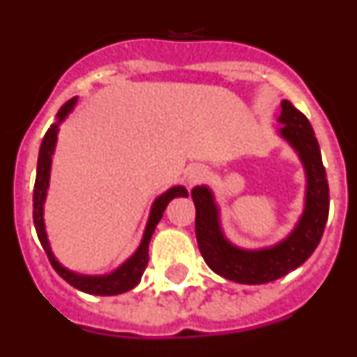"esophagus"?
I'll use <instances>...</instances> for the list:
<instances>
[{"label": "esophagus", "mask_w": 357, "mask_h": 357, "mask_svg": "<svg viewBox=\"0 0 357 357\" xmlns=\"http://www.w3.org/2000/svg\"><path fill=\"white\" fill-rule=\"evenodd\" d=\"M207 176V169L204 168V166H198V164H195V166H191V168L185 172V178H188V184L189 185H197L200 184L204 178Z\"/></svg>", "instance_id": "34e87169"}]
</instances>
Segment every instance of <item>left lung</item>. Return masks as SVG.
Returning a JSON list of instances; mask_svg holds the SVG:
<instances>
[{"label":"left lung","mask_w":357,"mask_h":357,"mask_svg":"<svg viewBox=\"0 0 357 357\" xmlns=\"http://www.w3.org/2000/svg\"><path fill=\"white\" fill-rule=\"evenodd\" d=\"M280 107L279 123L282 127L279 134L295 148L307 176L304 214L284 241L263 250H241L230 245L220 229L213 193L206 185H197L191 191L197 207L195 230L202 257L213 272L239 284H264L301 266L318 247L329 216V184L313 127L288 100Z\"/></svg>","instance_id":"1"}]
</instances>
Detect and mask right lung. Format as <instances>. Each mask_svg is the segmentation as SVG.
Listing matches in <instances>:
<instances>
[{
  "label": "right lung",
  "instance_id": "add662e5",
  "mask_svg": "<svg viewBox=\"0 0 357 357\" xmlns=\"http://www.w3.org/2000/svg\"><path fill=\"white\" fill-rule=\"evenodd\" d=\"M78 98H71L69 102H66L61 107L59 114H56V123H53L52 127L48 128V132L44 134V139L40 143L39 150V159H37V176H36V185H33V225H36L37 236H39V241L43 245L44 252L48 255L50 263L55 268V272L69 282L73 288L80 289L84 293H91V295H119V293H125L128 289L135 288L139 284L141 277H143L144 268L148 264V243H150L151 234L155 230L157 223L160 222L162 218L164 209L169 204V200H173L175 197H188V189L182 188V185H175V188L168 189L166 193L160 195L153 206H151L150 218H148V225L144 230L143 241H141L139 248L132 255L127 263H123L121 266L116 270V272L109 273V275H78L75 272H69L68 268L62 266L59 261L55 259L52 248H50L48 238H46V230H44V220H43V206L44 198H46V191H48L50 184V168H52V155L53 150H55L56 143V134H59V125L61 121H64L66 116L69 114L77 103Z\"/></svg>",
  "mask_w": 357,
  "mask_h": 357
}]
</instances>
